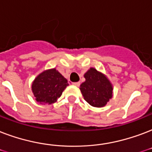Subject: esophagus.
I'll use <instances>...</instances> for the list:
<instances>
[{
	"label": "esophagus",
	"instance_id": "34e87169",
	"mask_svg": "<svg viewBox=\"0 0 152 152\" xmlns=\"http://www.w3.org/2000/svg\"><path fill=\"white\" fill-rule=\"evenodd\" d=\"M72 84H73V85H75V86L78 87V86H80V82H75V83H72Z\"/></svg>",
	"mask_w": 152,
	"mask_h": 152
}]
</instances>
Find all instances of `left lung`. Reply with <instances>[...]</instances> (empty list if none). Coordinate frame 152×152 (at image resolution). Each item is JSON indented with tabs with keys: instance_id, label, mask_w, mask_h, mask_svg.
Masks as SVG:
<instances>
[{
	"instance_id": "obj_1",
	"label": "left lung",
	"mask_w": 152,
	"mask_h": 152,
	"mask_svg": "<svg viewBox=\"0 0 152 152\" xmlns=\"http://www.w3.org/2000/svg\"><path fill=\"white\" fill-rule=\"evenodd\" d=\"M86 80L80 85L84 99L93 107H101L106 105L112 97V86L106 76L96 69L91 68L84 74Z\"/></svg>"
}]
</instances>
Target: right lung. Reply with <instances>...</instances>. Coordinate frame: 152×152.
Returning a JSON list of instances; mask_svg holds the SVG:
<instances>
[{"mask_svg":"<svg viewBox=\"0 0 152 152\" xmlns=\"http://www.w3.org/2000/svg\"><path fill=\"white\" fill-rule=\"evenodd\" d=\"M68 85V80L54 68L43 72L35 79L32 90L37 101L51 104L61 97Z\"/></svg>","mask_w":152,"mask_h":152,"instance_id":"right-lung-1","label":"right lung"}]
</instances>
